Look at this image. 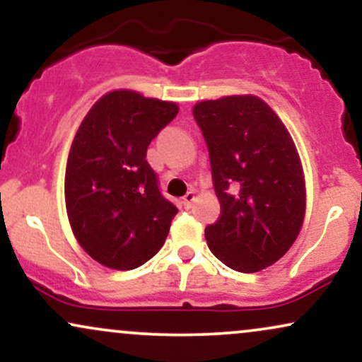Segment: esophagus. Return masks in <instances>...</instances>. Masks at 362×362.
Instances as JSON below:
<instances>
[{
    "label": "esophagus",
    "instance_id": "obj_1",
    "mask_svg": "<svg viewBox=\"0 0 362 362\" xmlns=\"http://www.w3.org/2000/svg\"><path fill=\"white\" fill-rule=\"evenodd\" d=\"M194 201H195V192H194V190H189V192L184 195V199H182V204H184L185 209H190Z\"/></svg>",
    "mask_w": 362,
    "mask_h": 362
}]
</instances>
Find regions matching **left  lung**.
<instances>
[{
	"mask_svg": "<svg viewBox=\"0 0 362 362\" xmlns=\"http://www.w3.org/2000/svg\"><path fill=\"white\" fill-rule=\"evenodd\" d=\"M221 216L206 228L211 252L238 272L277 262L305 219V177L276 112L253 95L195 103Z\"/></svg>",
	"mask_w": 362,
	"mask_h": 362,
	"instance_id": "8db88e82",
	"label": "left lung"
}]
</instances>
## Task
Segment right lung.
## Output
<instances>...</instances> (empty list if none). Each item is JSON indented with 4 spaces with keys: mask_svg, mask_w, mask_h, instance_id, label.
I'll return each instance as SVG.
<instances>
[{
    "mask_svg": "<svg viewBox=\"0 0 362 362\" xmlns=\"http://www.w3.org/2000/svg\"><path fill=\"white\" fill-rule=\"evenodd\" d=\"M177 114L173 102L115 90L78 127L66 165V211L78 243L105 267H139L167 240L178 209L160 192L146 149Z\"/></svg>",
    "mask_w": 362,
    "mask_h": 362,
    "instance_id": "1",
    "label": "right lung"
}]
</instances>
